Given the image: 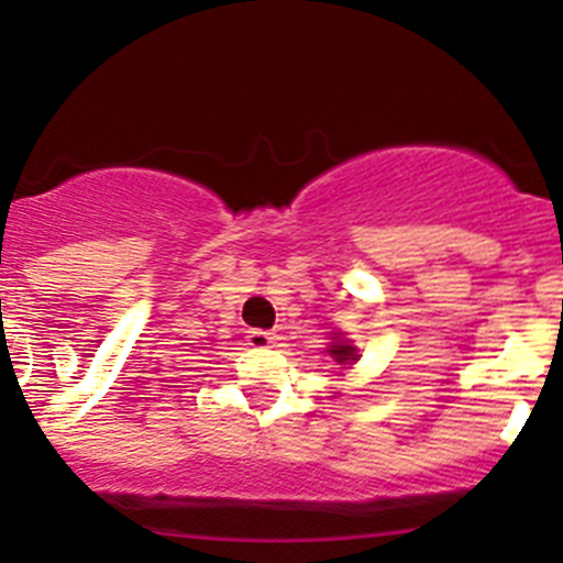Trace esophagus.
Masks as SVG:
<instances>
[{
    "label": "esophagus",
    "mask_w": 563,
    "mask_h": 563,
    "mask_svg": "<svg viewBox=\"0 0 563 563\" xmlns=\"http://www.w3.org/2000/svg\"><path fill=\"white\" fill-rule=\"evenodd\" d=\"M247 343L253 349H269L275 343V334L266 332V329H253V332H247Z\"/></svg>",
    "instance_id": "1"
}]
</instances>
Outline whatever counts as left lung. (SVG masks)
<instances>
[{"instance_id":"left-lung-1","label":"left lung","mask_w":563,"mask_h":563,"mask_svg":"<svg viewBox=\"0 0 563 563\" xmlns=\"http://www.w3.org/2000/svg\"><path fill=\"white\" fill-rule=\"evenodd\" d=\"M327 351H329V356H332V360L338 362V365H354V362L360 360V354H356V349H354V345H351V340L334 338L332 345H329Z\"/></svg>"}]
</instances>
